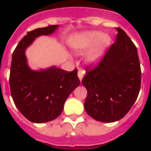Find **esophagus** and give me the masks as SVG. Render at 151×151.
Returning <instances> with one entry per match:
<instances>
[{
	"instance_id": "34e87169",
	"label": "esophagus",
	"mask_w": 151,
	"mask_h": 151,
	"mask_svg": "<svg viewBox=\"0 0 151 151\" xmlns=\"http://www.w3.org/2000/svg\"><path fill=\"white\" fill-rule=\"evenodd\" d=\"M84 74H85V71H83V70H82V69H79L78 72V78H79L80 82H82V78H83L84 77Z\"/></svg>"
}]
</instances>
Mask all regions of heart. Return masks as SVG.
<instances>
[{
    "label": "heart",
    "instance_id": "1",
    "mask_svg": "<svg viewBox=\"0 0 151 151\" xmlns=\"http://www.w3.org/2000/svg\"><path fill=\"white\" fill-rule=\"evenodd\" d=\"M111 41L107 35L101 32H86L78 35L73 42V50L78 54H83L90 50L86 55L85 61L91 65H95L102 59Z\"/></svg>",
    "mask_w": 151,
    "mask_h": 151
}]
</instances>
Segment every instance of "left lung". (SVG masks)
<instances>
[{
    "mask_svg": "<svg viewBox=\"0 0 151 151\" xmlns=\"http://www.w3.org/2000/svg\"><path fill=\"white\" fill-rule=\"evenodd\" d=\"M116 30L115 43L99 65L88 71L82 81L88 91L85 111L99 122H113L125 116L141 88L137 48L122 29L116 28Z\"/></svg>",
    "mask_w": 151,
    "mask_h": 151,
    "instance_id": "left-lung-1",
    "label": "left lung"
}]
</instances>
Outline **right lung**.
<instances>
[{"label":"right lung","mask_w":151,"mask_h":151,"mask_svg":"<svg viewBox=\"0 0 151 151\" xmlns=\"http://www.w3.org/2000/svg\"><path fill=\"white\" fill-rule=\"evenodd\" d=\"M58 28V25H54L29 32L12 55L10 73L12 98L22 115L35 123L50 122L59 116L67 97L80 83L76 69L69 73L53 66L33 70L28 64L26 49L36 38L52 35Z\"/></svg>","instance_id":"add662e5"}]
</instances>
